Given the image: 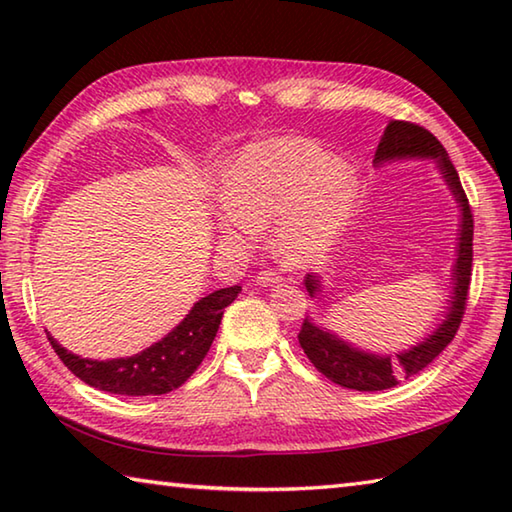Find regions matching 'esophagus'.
I'll use <instances>...</instances> for the list:
<instances>
[{"label":"esophagus","instance_id":"34e87169","mask_svg":"<svg viewBox=\"0 0 512 512\" xmlns=\"http://www.w3.org/2000/svg\"><path fill=\"white\" fill-rule=\"evenodd\" d=\"M280 280H282V277L277 275L275 271H259L257 273V284H259V287H273V284H277Z\"/></svg>","mask_w":512,"mask_h":512}]
</instances>
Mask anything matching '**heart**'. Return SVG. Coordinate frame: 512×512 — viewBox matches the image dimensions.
I'll return each mask as SVG.
<instances>
[{
	"mask_svg": "<svg viewBox=\"0 0 512 512\" xmlns=\"http://www.w3.org/2000/svg\"><path fill=\"white\" fill-rule=\"evenodd\" d=\"M216 230L248 244L275 223L277 253L293 264L318 259L348 228L357 180L348 164L309 137H275L246 146L221 180Z\"/></svg>",
	"mask_w": 512,
	"mask_h": 512,
	"instance_id": "b5f03b06",
	"label": "heart"
}]
</instances>
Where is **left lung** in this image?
<instances>
[{
    "instance_id": "obj_1",
    "label": "left lung",
    "mask_w": 512,
    "mask_h": 512,
    "mask_svg": "<svg viewBox=\"0 0 512 512\" xmlns=\"http://www.w3.org/2000/svg\"><path fill=\"white\" fill-rule=\"evenodd\" d=\"M429 158L438 164L440 173H443L445 185L452 192L454 201L461 210V223H458V248H456V264L452 268V300L445 311V320L433 332L422 339L418 345L409 350L397 352L395 357L391 354H372L366 350H359L350 345L348 341L339 339V336L329 332L325 327H318L305 318L302 329L298 334L300 348L305 350L309 361L314 363L318 372H323L327 379L343 388H354V391H386L400 384V379H409L418 375L429 363L443 352L458 332L465 302H467V289H470L472 277V237H474V219L470 203L463 192L461 178L454 169L452 160H449L447 151L443 149L436 137H433L427 128L411 121H391L386 126L384 135L377 144L375 160L372 164L381 167L386 162L397 160H424ZM305 287L311 298H316L323 284H320L318 275H307Z\"/></svg>"
}]
</instances>
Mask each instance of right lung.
Instances as JSON below:
<instances>
[{
	"label": "right lung",
	"mask_w": 512,
	"mask_h": 512,
	"mask_svg": "<svg viewBox=\"0 0 512 512\" xmlns=\"http://www.w3.org/2000/svg\"><path fill=\"white\" fill-rule=\"evenodd\" d=\"M239 291L241 287L235 284V287L219 289L194 302L180 325L173 327L162 341L133 354V357L108 361L83 359L79 354L67 352L51 334L47 336L60 361L88 386L131 397L164 395L183 386L201 366L216 332H219L223 309L235 302Z\"/></svg>",
	"instance_id": "right-lung-1"
}]
</instances>
